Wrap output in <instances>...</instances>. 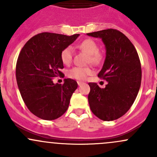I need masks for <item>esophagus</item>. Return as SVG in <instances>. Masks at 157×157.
Here are the masks:
<instances>
[{
    "mask_svg": "<svg viewBox=\"0 0 157 157\" xmlns=\"http://www.w3.org/2000/svg\"><path fill=\"white\" fill-rule=\"evenodd\" d=\"M83 82H82V81H77V84H78V86H81L82 84H83Z\"/></svg>",
    "mask_w": 157,
    "mask_h": 157,
    "instance_id": "obj_1",
    "label": "esophagus"
}]
</instances>
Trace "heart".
Masks as SVG:
<instances>
[{"label": "heart", "instance_id": "obj_1", "mask_svg": "<svg viewBox=\"0 0 157 157\" xmlns=\"http://www.w3.org/2000/svg\"><path fill=\"white\" fill-rule=\"evenodd\" d=\"M77 47L80 50L86 52L89 55L88 63H91L93 65H99L103 60V55L99 51L98 44L93 39H86L77 44ZM61 60L63 64H69L72 61L73 49L72 47L67 46L64 48L61 52ZM93 74V69L90 67H74L70 69L67 75L71 78L76 79L79 80H84L88 76Z\"/></svg>", "mask_w": 157, "mask_h": 157}]
</instances>
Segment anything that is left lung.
<instances>
[{"label": "left lung", "instance_id": "left-lung-1", "mask_svg": "<svg viewBox=\"0 0 157 157\" xmlns=\"http://www.w3.org/2000/svg\"><path fill=\"white\" fill-rule=\"evenodd\" d=\"M87 35L101 38L105 44L106 57L98 77L108 82L102 89L97 83H89L90 109L101 120H116L129 110L140 90L141 65L138 54L127 36L117 29Z\"/></svg>", "mask_w": 157, "mask_h": 157}]
</instances>
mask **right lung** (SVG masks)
I'll return each mask as SVG.
<instances>
[{
  "label": "right lung",
  "instance_id": "right-lung-1",
  "mask_svg": "<svg viewBox=\"0 0 157 157\" xmlns=\"http://www.w3.org/2000/svg\"><path fill=\"white\" fill-rule=\"evenodd\" d=\"M79 36L39 33L20 51L16 65L17 85L26 107L38 118L55 120L68 108L77 81L67 78L63 84H55L52 80L64 76L61 52Z\"/></svg>",
  "mask_w": 157,
  "mask_h": 157
}]
</instances>
